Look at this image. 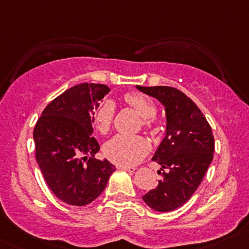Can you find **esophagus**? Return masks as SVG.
<instances>
[{
  "instance_id": "1",
  "label": "esophagus",
  "mask_w": 249,
  "mask_h": 249,
  "mask_svg": "<svg viewBox=\"0 0 249 249\" xmlns=\"http://www.w3.org/2000/svg\"><path fill=\"white\" fill-rule=\"evenodd\" d=\"M118 169L125 170V171H129V172H135L136 167H135V166H125V165H118Z\"/></svg>"
}]
</instances>
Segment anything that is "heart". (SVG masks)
<instances>
[{
  "label": "heart",
  "instance_id": "b5f03b06",
  "mask_svg": "<svg viewBox=\"0 0 249 249\" xmlns=\"http://www.w3.org/2000/svg\"><path fill=\"white\" fill-rule=\"evenodd\" d=\"M124 101L140 113L142 125L144 129L152 130L155 124L157 106L145 95L140 92H127L124 95ZM115 114L114 102L104 100L95 107L92 112V122L95 127L101 134H106L112 126L113 118ZM149 152V143L144 137L139 135L119 134L106 143L105 153L107 158L118 165L132 166L137 165Z\"/></svg>",
  "mask_w": 249,
  "mask_h": 249
}]
</instances>
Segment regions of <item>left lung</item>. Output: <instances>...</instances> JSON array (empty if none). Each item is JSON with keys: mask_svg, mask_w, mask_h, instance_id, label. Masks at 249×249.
Listing matches in <instances>:
<instances>
[{"mask_svg": "<svg viewBox=\"0 0 249 249\" xmlns=\"http://www.w3.org/2000/svg\"><path fill=\"white\" fill-rule=\"evenodd\" d=\"M159 100L166 112V136L153 161L161 165L157 188L143 195V201L158 212H170L184 205L202 182L213 159L214 137L205 115L192 99L172 87H140Z\"/></svg>", "mask_w": 249, "mask_h": 249, "instance_id": "left-lung-1", "label": "left lung"}]
</instances>
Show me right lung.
<instances>
[{
	"label": "right lung",
	"instance_id": "obj_1",
	"mask_svg": "<svg viewBox=\"0 0 249 249\" xmlns=\"http://www.w3.org/2000/svg\"><path fill=\"white\" fill-rule=\"evenodd\" d=\"M109 91L104 84L70 88L44 108L34 129L36 160L48 187L61 201L85 206L100 196L115 167L95 159L100 145L92 112Z\"/></svg>",
	"mask_w": 249,
	"mask_h": 249
}]
</instances>
